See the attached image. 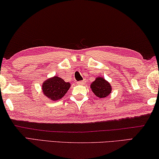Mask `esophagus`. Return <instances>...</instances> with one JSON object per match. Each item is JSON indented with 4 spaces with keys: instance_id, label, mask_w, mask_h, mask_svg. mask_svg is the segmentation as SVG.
Instances as JSON below:
<instances>
[{
    "instance_id": "34e87169",
    "label": "esophagus",
    "mask_w": 159,
    "mask_h": 159,
    "mask_svg": "<svg viewBox=\"0 0 159 159\" xmlns=\"http://www.w3.org/2000/svg\"><path fill=\"white\" fill-rule=\"evenodd\" d=\"M77 84H79V85H84V84H85V81H84V80H80V81H78L77 82Z\"/></svg>"
}]
</instances>
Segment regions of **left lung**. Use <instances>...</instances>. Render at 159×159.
I'll return each mask as SVG.
<instances>
[{
	"mask_svg": "<svg viewBox=\"0 0 159 159\" xmlns=\"http://www.w3.org/2000/svg\"><path fill=\"white\" fill-rule=\"evenodd\" d=\"M90 88L94 94L100 98L107 97L112 91L111 85L101 77H98L90 85Z\"/></svg>",
	"mask_w": 159,
	"mask_h": 159,
	"instance_id": "8db88e82",
	"label": "left lung"
}]
</instances>
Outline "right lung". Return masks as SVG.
Listing matches in <instances>:
<instances>
[{
  "label": "right lung",
  "instance_id": "right-lung-1",
  "mask_svg": "<svg viewBox=\"0 0 159 159\" xmlns=\"http://www.w3.org/2000/svg\"><path fill=\"white\" fill-rule=\"evenodd\" d=\"M69 83L65 82L61 78L54 76L47 79L42 85V91L48 98L52 100L61 99L70 88Z\"/></svg>",
  "mask_w": 159,
  "mask_h": 159
}]
</instances>
